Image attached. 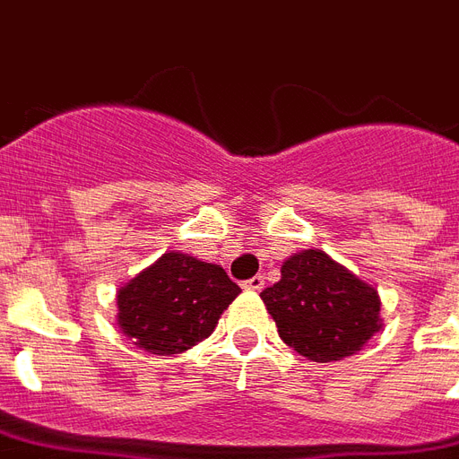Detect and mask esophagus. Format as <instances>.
I'll return each mask as SVG.
<instances>
[{
    "label": "esophagus",
    "instance_id": "obj_1",
    "mask_svg": "<svg viewBox=\"0 0 459 459\" xmlns=\"http://www.w3.org/2000/svg\"><path fill=\"white\" fill-rule=\"evenodd\" d=\"M243 288L245 290H252V293H259L264 288V276H252V279L245 281Z\"/></svg>",
    "mask_w": 459,
    "mask_h": 459
}]
</instances>
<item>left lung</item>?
<instances>
[{"instance_id": "left-lung-1", "label": "left lung", "mask_w": 459, "mask_h": 459, "mask_svg": "<svg viewBox=\"0 0 459 459\" xmlns=\"http://www.w3.org/2000/svg\"><path fill=\"white\" fill-rule=\"evenodd\" d=\"M281 341L312 362L355 355L381 328L377 290L321 250L283 262L281 281L262 290Z\"/></svg>"}]
</instances>
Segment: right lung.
I'll list each match as a JSON object with an SVG mask.
<instances>
[{
	"label": "right lung",
	"instance_id": "add662e5",
	"mask_svg": "<svg viewBox=\"0 0 459 459\" xmlns=\"http://www.w3.org/2000/svg\"><path fill=\"white\" fill-rule=\"evenodd\" d=\"M238 293L219 264L166 252L118 290V324L138 348L178 355L212 335Z\"/></svg>",
	"mask_w": 459,
	"mask_h": 459
}]
</instances>
